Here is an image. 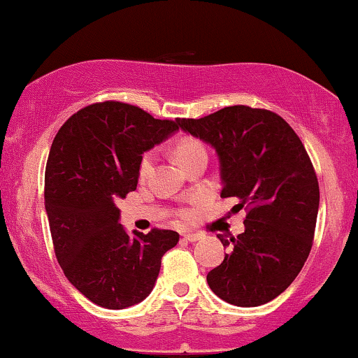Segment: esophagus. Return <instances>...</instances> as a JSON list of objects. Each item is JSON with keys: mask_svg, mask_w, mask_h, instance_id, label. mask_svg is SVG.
Wrapping results in <instances>:
<instances>
[{"mask_svg": "<svg viewBox=\"0 0 358 358\" xmlns=\"http://www.w3.org/2000/svg\"><path fill=\"white\" fill-rule=\"evenodd\" d=\"M184 239H186V241H189V243H196V241H199V239H201V234L186 233V234H184Z\"/></svg>", "mask_w": 358, "mask_h": 358, "instance_id": "esophagus-1", "label": "esophagus"}]
</instances>
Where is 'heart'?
Wrapping results in <instances>:
<instances>
[{
	"label": "heart",
	"mask_w": 358,
	"mask_h": 358,
	"mask_svg": "<svg viewBox=\"0 0 358 358\" xmlns=\"http://www.w3.org/2000/svg\"><path fill=\"white\" fill-rule=\"evenodd\" d=\"M199 154H206L203 145L199 142L194 141V138H182L179 141L178 144L174 147V155H176V161H178L180 166H184L187 161H191L192 157ZM152 164H154V154L152 152H147L144 154V157L141 159V164H138V178L145 179L149 176L150 169H152ZM189 216L187 213H184V217Z\"/></svg>",
	"instance_id": "1"
}]
</instances>
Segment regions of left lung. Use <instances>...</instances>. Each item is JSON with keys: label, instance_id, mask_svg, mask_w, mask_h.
<instances>
[{"label": "left lung", "instance_id": "1", "mask_svg": "<svg viewBox=\"0 0 358 358\" xmlns=\"http://www.w3.org/2000/svg\"><path fill=\"white\" fill-rule=\"evenodd\" d=\"M179 127L216 150L221 196L250 208L241 234H217L228 253L208 273L209 288L231 305L268 303L312 250L320 191L303 144L280 115L246 105L180 119Z\"/></svg>", "mask_w": 358, "mask_h": 358}]
</instances>
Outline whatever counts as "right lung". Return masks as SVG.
<instances>
[{
	"mask_svg": "<svg viewBox=\"0 0 358 358\" xmlns=\"http://www.w3.org/2000/svg\"><path fill=\"white\" fill-rule=\"evenodd\" d=\"M120 102L94 103L71 115L55 137L45 172V209L58 263L95 305L122 310L152 292L164 253L179 234H129L117 201L136 191L142 154L179 130Z\"/></svg>",
	"mask_w": 358,
	"mask_h": 358,
	"instance_id": "add662e5",
	"label": "right lung"
}]
</instances>
